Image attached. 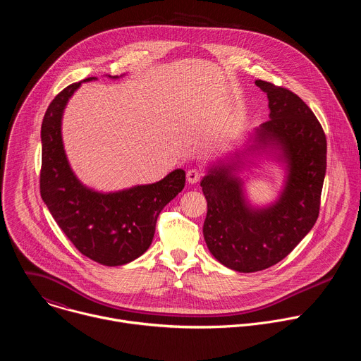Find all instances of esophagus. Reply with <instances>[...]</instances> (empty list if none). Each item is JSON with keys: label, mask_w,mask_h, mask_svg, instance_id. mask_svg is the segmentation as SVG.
Instances as JSON below:
<instances>
[{"label": "esophagus", "mask_w": 361, "mask_h": 361, "mask_svg": "<svg viewBox=\"0 0 361 361\" xmlns=\"http://www.w3.org/2000/svg\"><path fill=\"white\" fill-rule=\"evenodd\" d=\"M201 180V171L197 170V169H191L187 171V181L190 184H195Z\"/></svg>", "instance_id": "esophagus-1"}]
</instances>
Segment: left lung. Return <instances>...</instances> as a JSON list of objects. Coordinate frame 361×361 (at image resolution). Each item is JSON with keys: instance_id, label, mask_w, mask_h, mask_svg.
Wrapping results in <instances>:
<instances>
[{"instance_id": "left-lung-1", "label": "left lung", "mask_w": 361, "mask_h": 361, "mask_svg": "<svg viewBox=\"0 0 361 361\" xmlns=\"http://www.w3.org/2000/svg\"><path fill=\"white\" fill-rule=\"evenodd\" d=\"M255 85L267 94L270 120L248 134L243 149L213 161L200 183L207 200L205 244L217 262L240 273L277 264L313 228L327 166L324 131L305 102L271 82ZM264 155L285 170V183L273 203L254 206L239 173Z\"/></svg>"}]
</instances>
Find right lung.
I'll return each instance as SVG.
<instances>
[{
    "instance_id": "1",
    "label": "right lung",
    "mask_w": 361,
    "mask_h": 361,
    "mask_svg": "<svg viewBox=\"0 0 361 361\" xmlns=\"http://www.w3.org/2000/svg\"><path fill=\"white\" fill-rule=\"evenodd\" d=\"M94 80L68 85L45 111L39 190L51 216L75 248L102 266L116 267L148 250L161 210L185 185V171L177 169L157 183L110 192L84 185L68 163L61 124L73 94L82 82Z\"/></svg>"
}]
</instances>
